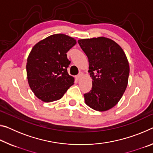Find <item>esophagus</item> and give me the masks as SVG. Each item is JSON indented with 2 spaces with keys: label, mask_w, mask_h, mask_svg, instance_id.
Instances as JSON below:
<instances>
[{
  "label": "esophagus",
  "mask_w": 153,
  "mask_h": 153,
  "mask_svg": "<svg viewBox=\"0 0 153 153\" xmlns=\"http://www.w3.org/2000/svg\"><path fill=\"white\" fill-rule=\"evenodd\" d=\"M81 77H82V74H79L76 76V79H79L81 78Z\"/></svg>",
  "instance_id": "esophagus-1"
}]
</instances>
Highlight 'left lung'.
I'll return each instance as SVG.
<instances>
[{"instance_id": "1", "label": "left lung", "mask_w": 153, "mask_h": 153, "mask_svg": "<svg viewBox=\"0 0 153 153\" xmlns=\"http://www.w3.org/2000/svg\"><path fill=\"white\" fill-rule=\"evenodd\" d=\"M88 59L93 79L92 89L84 94L85 102L97 111L116 105L127 86L129 62L120 46L110 39L97 37L78 40Z\"/></svg>"}]
</instances>
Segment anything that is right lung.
Returning a JSON list of instances; mask_svg holds the SVG:
<instances>
[{"mask_svg": "<svg viewBox=\"0 0 153 153\" xmlns=\"http://www.w3.org/2000/svg\"><path fill=\"white\" fill-rule=\"evenodd\" d=\"M74 38L63 34L50 35L33 48L27 59L28 84L35 96L44 102L61 99L74 78L67 68L71 63L67 52L76 45Z\"/></svg>", "mask_w": 153, "mask_h": 153, "instance_id": "right-lung-1", "label": "right lung"}]
</instances>
